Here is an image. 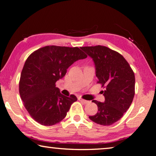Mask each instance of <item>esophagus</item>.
<instances>
[{
	"label": "esophagus",
	"mask_w": 156,
	"mask_h": 156,
	"mask_svg": "<svg viewBox=\"0 0 156 156\" xmlns=\"http://www.w3.org/2000/svg\"><path fill=\"white\" fill-rule=\"evenodd\" d=\"M78 100L80 101H81L82 103H83V104H88V103H89V101H87V100H84V99H83V98H78Z\"/></svg>",
	"instance_id": "1"
}]
</instances>
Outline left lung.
I'll return each mask as SVG.
<instances>
[{"instance_id":"obj_1","label":"left lung","mask_w":156,"mask_h":156,"mask_svg":"<svg viewBox=\"0 0 156 156\" xmlns=\"http://www.w3.org/2000/svg\"><path fill=\"white\" fill-rule=\"evenodd\" d=\"M80 48L93 58L98 83L104 90V102L93 100L98 111L89 116L93 122L110 126L123 117L133 101L135 93L134 73L123 56L103 46H86Z\"/></svg>"}]
</instances>
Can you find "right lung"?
Masks as SVG:
<instances>
[{"label":"right lung","mask_w":156,"mask_h":156,"mask_svg":"<svg viewBox=\"0 0 156 156\" xmlns=\"http://www.w3.org/2000/svg\"><path fill=\"white\" fill-rule=\"evenodd\" d=\"M87 57L79 48L48 46L33 52L22 69L19 92L24 105L34 120L43 126H53L66 117L77 98L67 97L56 87L69 66Z\"/></svg>","instance_id":"1"}]
</instances>
